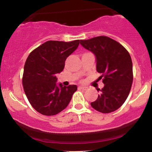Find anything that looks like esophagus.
Wrapping results in <instances>:
<instances>
[{
  "instance_id": "esophagus-1",
  "label": "esophagus",
  "mask_w": 152,
  "mask_h": 152,
  "mask_svg": "<svg viewBox=\"0 0 152 152\" xmlns=\"http://www.w3.org/2000/svg\"><path fill=\"white\" fill-rule=\"evenodd\" d=\"M78 88H80V89H83V90H86L87 89V87L86 86H80Z\"/></svg>"
}]
</instances>
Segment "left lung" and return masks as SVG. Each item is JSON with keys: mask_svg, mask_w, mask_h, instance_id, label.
<instances>
[{"mask_svg": "<svg viewBox=\"0 0 152 152\" xmlns=\"http://www.w3.org/2000/svg\"><path fill=\"white\" fill-rule=\"evenodd\" d=\"M80 43L94 53L96 71L102 76L104 88L95 102L94 109L104 114L113 112L123 105L133 82V68L130 54L121 44L107 36L81 40Z\"/></svg>", "mask_w": 152, "mask_h": 152, "instance_id": "1", "label": "left lung"}]
</instances>
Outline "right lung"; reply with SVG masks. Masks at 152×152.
I'll return each mask as SVG.
<instances>
[{"label":"right lung","instance_id":"obj_1","mask_svg":"<svg viewBox=\"0 0 152 152\" xmlns=\"http://www.w3.org/2000/svg\"><path fill=\"white\" fill-rule=\"evenodd\" d=\"M79 45L48 41L35 48L26 59L23 86L28 100L35 110L45 116H53L66 109L77 90L76 85H56V75L64 70L65 61Z\"/></svg>","mask_w":152,"mask_h":152}]
</instances>
